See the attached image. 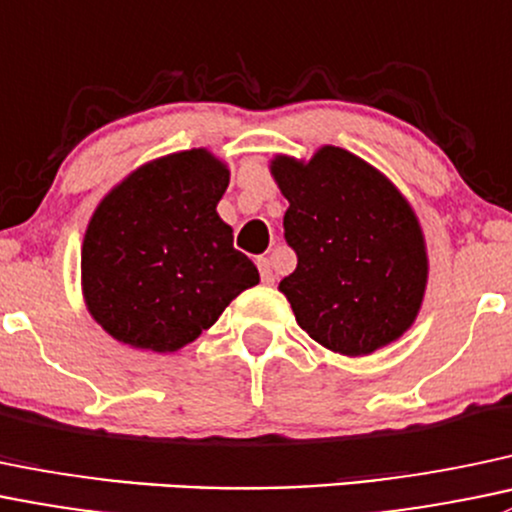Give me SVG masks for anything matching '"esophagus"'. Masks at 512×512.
Here are the masks:
<instances>
[{
	"instance_id": "esophagus-1",
	"label": "esophagus",
	"mask_w": 512,
	"mask_h": 512,
	"mask_svg": "<svg viewBox=\"0 0 512 512\" xmlns=\"http://www.w3.org/2000/svg\"><path fill=\"white\" fill-rule=\"evenodd\" d=\"M257 270H260V277L265 284H274V272H272V262L267 257H260L257 260Z\"/></svg>"
}]
</instances>
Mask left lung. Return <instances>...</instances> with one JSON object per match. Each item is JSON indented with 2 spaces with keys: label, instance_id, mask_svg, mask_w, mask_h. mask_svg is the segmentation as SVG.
Returning a JSON list of instances; mask_svg holds the SVG:
<instances>
[{
  "label": "left lung",
  "instance_id": "obj_1",
  "mask_svg": "<svg viewBox=\"0 0 512 512\" xmlns=\"http://www.w3.org/2000/svg\"><path fill=\"white\" fill-rule=\"evenodd\" d=\"M289 201L284 240L297 270L279 282L297 324L343 355H368L412 326L427 252L417 218L380 171L355 154L324 147L309 164L272 161Z\"/></svg>",
  "mask_w": 512,
  "mask_h": 512
}]
</instances>
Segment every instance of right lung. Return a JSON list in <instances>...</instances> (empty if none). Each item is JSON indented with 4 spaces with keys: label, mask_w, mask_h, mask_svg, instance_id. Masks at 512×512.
Masks as SVG:
<instances>
[{
    "label": "right lung",
    "mask_w": 512,
    "mask_h": 512,
    "mask_svg": "<svg viewBox=\"0 0 512 512\" xmlns=\"http://www.w3.org/2000/svg\"><path fill=\"white\" fill-rule=\"evenodd\" d=\"M230 174L206 149L134 171L95 211L83 240V292L117 341L171 353L211 328L260 282L215 206Z\"/></svg>",
    "instance_id": "obj_1"
}]
</instances>
